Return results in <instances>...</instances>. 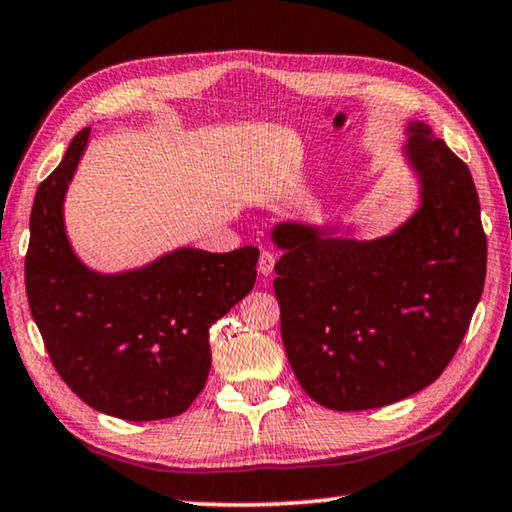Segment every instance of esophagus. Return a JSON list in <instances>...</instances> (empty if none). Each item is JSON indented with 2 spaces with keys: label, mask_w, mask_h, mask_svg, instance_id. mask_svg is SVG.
<instances>
[{
  "label": "esophagus",
  "mask_w": 512,
  "mask_h": 512,
  "mask_svg": "<svg viewBox=\"0 0 512 512\" xmlns=\"http://www.w3.org/2000/svg\"><path fill=\"white\" fill-rule=\"evenodd\" d=\"M273 266H275V255L271 250H262V255H259V262L257 268L262 275H271L273 273Z\"/></svg>",
  "instance_id": "obj_1"
}]
</instances>
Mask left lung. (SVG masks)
Wrapping results in <instances>:
<instances>
[{
    "label": "left lung",
    "mask_w": 512,
    "mask_h": 512,
    "mask_svg": "<svg viewBox=\"0 0 512 512\" xmlns=\"http://www.w3.org/2000/svg\"><path fill=\"white\" fill-rule=\"evenodd\" d=\"M406 133L420 207L395 232L359 241L287 221L271 235L284 350L305 393L334 411L379 409L433 384L483 293L472 173L427 124Z\"/></svg>",
    "instance_id": "8db88e82"
}]
</instances>
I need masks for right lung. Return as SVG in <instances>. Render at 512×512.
<instances>
[{"mask_svg":"<svg viewBox=\"0 0 512 512\" xmlns=\"http://www.w3.org/2000/svg\"><path fill=\"white\" fill-rule=\"evenodd\" d=\"M90 128L42 180L24 262L31 316L65 384L101 413L149 422L180 415L212 366L210 327L255 287V246L230 253L178 248L103 275L69 246L63 201Z\"/></svg>","mask_w":512,"mask_h":512,"instance_id":"right-lung-1","label":"right lung"}]
</instances>
